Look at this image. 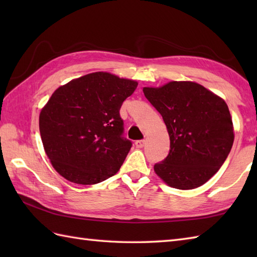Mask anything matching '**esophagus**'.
<instances>
[{"label": "esophagus", "mask_w": 257, "mask_h": 257, "mask_svg": "<svg viewBox=\"0 0 257 257\" xmlns=\"http://www.w3.org/2000/svg\"><path fill=\"white\" fill-rule=\"evenodd\" d=\"M135 145H136V147H137V148H144L145 147V145H146V141L145 140H137L135 143Z\"/></svg>", "instance_id": "obj_1"}]
</instances>
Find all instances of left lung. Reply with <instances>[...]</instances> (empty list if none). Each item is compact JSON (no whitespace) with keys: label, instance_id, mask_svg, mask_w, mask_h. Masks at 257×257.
<instances>
[{"label":"left lung","instance_id":"left-lung-1","mask_svg":"<svg viewBox=\"0 0 257 257\" xmlns=\"http://www.w3.org/2000/svg\"><path fill=\"white\" fill-rule=\"evenodd\" d=\"M144 94L161 113L170 152L155 165L169 187L191 190L214 176L232 149L234 128L223 98L194 81H169L144 87Z\"/></svg>","mask_w":257,"mask_h":257}]
</instances>
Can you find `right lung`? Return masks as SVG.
I'll return each instance as SVG.
<instances>
[{"mask_svg":"<svg viewBox=\"0 0 257 257\" xmlns=\"http://www.w3.org/2000/svg\"><path fill=\"white\" fill-rule=\"evenodd\" d=\"M138 83L107 72L70 80L40 113V133L53 168L70 182L89 185L116 174L132 148L121 137L119 110Z\"/></svg>","mask_w":257,"mask_h":257,"instance_id":"add662e5","label":"right lung"}]
</instances>
